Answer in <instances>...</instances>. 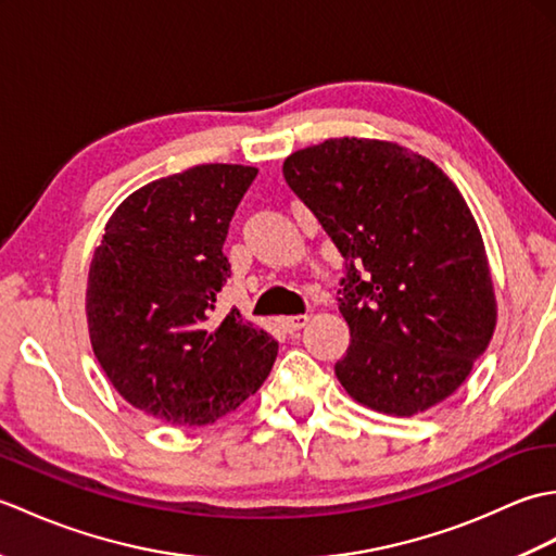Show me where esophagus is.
<instances>
[{
  "instance_id": "1",
  "label": "esophagus",
  "mask_w": 556,
  "mask_h": 556,
  "mask_svg": "<svg viewBox=\"0 0 556 556\" xmlns=\"http://www.w3.org/2000/svg\"><path fill=\"white\" fill-rule=\"evenodd\" d=\"M308 323H311V315H287L279 320V325L285 327L287 332H299V329H303Z\"/></svg>"
}]
</instances>
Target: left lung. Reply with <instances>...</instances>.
Here are the masks:
<instances>
[{
  "label": "left lung",
  "mask_w": 556,
  "mask_h": 556,
  "mask_svg": "<svg viewBox=\"0 0 556 556\" xmlns=\"http://www.w3.org/2000/svg\"><path fill=\"white\" fill-rule=\"evenodd\" d=\"M281 172L346 260L341 387L399 418L442 404L497 327L485 243L456 184L418 152L356 136L291 152Z\"/></svg>",
  "instance_id": "1"
}]
</instances>
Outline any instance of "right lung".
Returning <instances> with one entry per match:
<instances>
[{
    "mask_svg": "<svg viewBox=\"0 0 556 556\" xmlns=\"http://www.w3.org/2000/svg\"><path fill=\"white\" fill-rule=\"evenodd\" d=\"M257 176L198 164L140 186L112 212L88 269L90 346L128 404L172 425H207L255 394L279 344L231 311L212 317L231 265L229 222Z\"/></svg>",
    "mask_w": 556,
    "mask_h": 556,
    "instance_id": "right-lung-1",
    "label": "right lung"
}]
</instances>
